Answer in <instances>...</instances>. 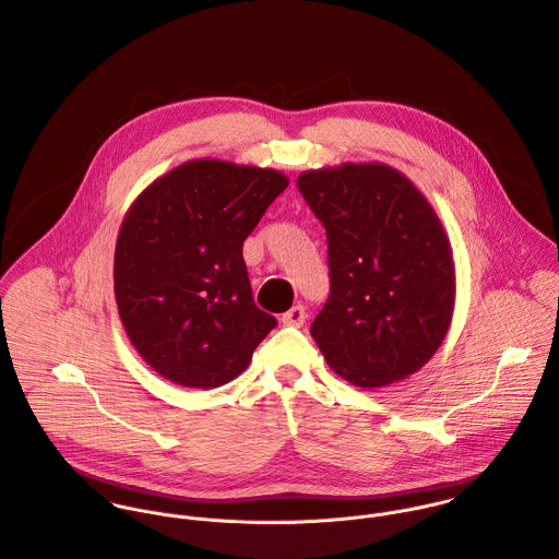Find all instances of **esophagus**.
I'll list each match as a JSON object with an SVG mask.
<instances>
[{"instance_id":"34e87169","label":"esophagus","mask_w":559,"mask_h":559,"mask_svg":"<svg viewBox=\"0 0 559 559\" xmlns=\"http://www.w3.org/2000/svg\"><path fill=\"white\" fill-rule=\"evenodd\" d=\"M305 318H307L305 307H302V305H296V307H292L287 313H283L281 322H283L285 326H302V324H305Z\"/></svg>"}]
</instances>
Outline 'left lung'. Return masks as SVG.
Masks as SVG:
<instances>
[{"label": "left lung", "instance_id": "left-lung-1", "mask_svg": "<svg viewBox=\"0 0 559 559\" xmlns=\"http://www.w3.org/2000/svg\"><path fill=\"white\" fill-rule=\"evenodd\" d=\"M296 185L326 228L331 294L311 324L326 364L364 390L418 372L455 309L453 252L433 206L383 163L311 169Z\"/></svg>", "mask_w": 559, "mask_h": 559}]
</instances>
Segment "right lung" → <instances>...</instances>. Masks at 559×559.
I'll list each match as a JSON object with an SVG mask.
<instances>
[{"label": "right lung", "mask_w": 559, "mask_h": 559, "mask_svg": "<svg viewBox=\"0 0 559 559\" xmlns=\"http://www.w3.org/2000/svg\"><path fill=\"white\" fill-rule=\"evenodd\" d=\"M289 180L217 158L156 178L128 209L115 246V300L154 372L211 390L239 377L276 318L252 300L243 241Z\"/></svg>", "instance_id": "1"}]
</instances>
